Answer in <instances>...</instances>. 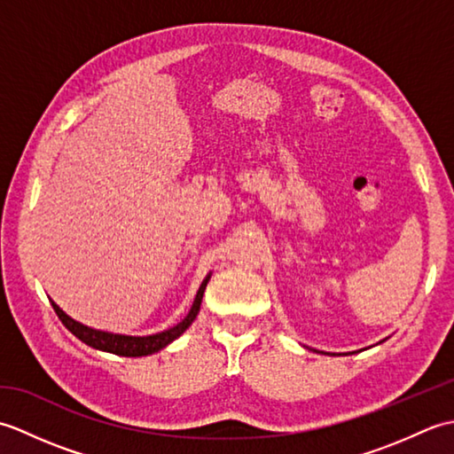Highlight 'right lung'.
<instances>
[{
  "label": "right lung",
  "mask_w": 454,
  "mask_h": 454,
  "mask_svg": "<svg viewBox=\"0 0 454 454\" xmlns=\"http://www.w3.org/2000/svg\"><path fill=\"white\" fill-rule=\"evenodd\" d=\"M210 281V273L205 277V281L200 283L199 291L195 301H192V306L189 314L183 317V320L169 327L166 332H160V333H153V335H121V333H109V332H101V330H93V327L83 325L80 322H75L74 317L67 316L60 306L56 302H52L54 312L60 317L62 324L70 330L78 340H82L85 345L93 347V349H99V351H107V353H114V355H121V356H144V355H152V353H158L163 347L169 345L173 340H177V337L187 330V327L195 320L199 310H200V302H202V294H205V288L207 283Z\"/></svg>",
  "instance_id": "obj_1"
}]
</instances>
